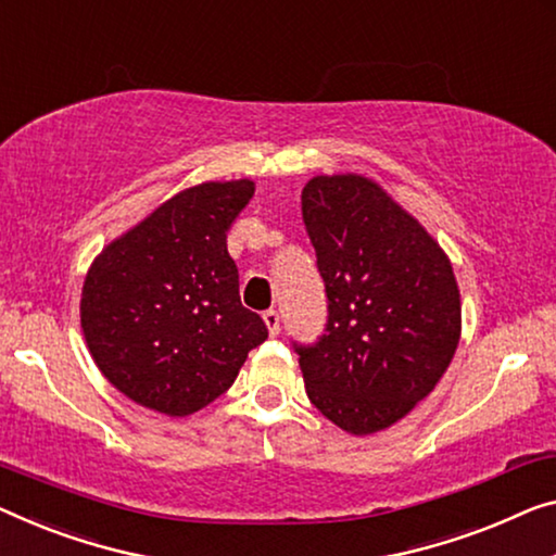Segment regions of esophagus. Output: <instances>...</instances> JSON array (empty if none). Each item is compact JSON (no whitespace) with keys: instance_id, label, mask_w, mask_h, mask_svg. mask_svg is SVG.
Masks as SVG:
<instances>
[{"instance_id":"obj_1","label":"esophagus","mask_w":556,"mask_h":556,"mask_svg":"<svg viewBox=\"0 0 556 556\" xmlns=\"http://www.w3.org/2000/svg\"><path fill=\"white\" fill-rule=\"evenodd\" d=\"M262 319H264V325H267L269 334L277 337L279 334V314L275 309H269V312L262 314Z\"/></svg>"}]
</instances>
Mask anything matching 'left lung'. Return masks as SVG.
I'll return each mask as SVG.
<instances>
[{"label": "left lung", "mask_w": 556, "mask_h": 556, "mask_svg": "<svg viewBox=\"0 0 556 556\" xmlns=\"http://www.w3.org/2000/svg\"><path fill=\"white\" fill-rule=\"evenodd\" d=\"M302 219L329 317L296 346L309 402L350 434H375L417 407L450 367L462 300L450 256L375 179L319 174Z\"/></svg>", "instance_id": "obj_1"}]
</instances>
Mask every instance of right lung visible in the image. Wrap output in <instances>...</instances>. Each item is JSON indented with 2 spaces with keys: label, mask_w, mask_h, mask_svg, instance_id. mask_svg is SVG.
I'll return each mask as SVG.
<instances>
[{
  "label": "right lung",
  "mask_w": 556,
  "mask_h": 556,
  "mask_svg": "<svg viewBox=\"0 0 556 556\" xmlns=\"http://www.w3.org/2000/svg\"><path fill=\"white\" fill-rule=\"evenodd\" d=\"M252 179L181 189L94 256L81 287V331L99 371L131 402L187 417L235 384L260 314L239 300L227 229Z\"/></svg>",
  "instance_id": "add662e5"
}]
</instances>
